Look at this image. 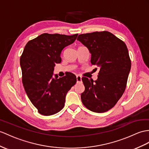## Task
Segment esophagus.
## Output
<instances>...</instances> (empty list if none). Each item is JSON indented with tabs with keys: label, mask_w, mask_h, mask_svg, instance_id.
Here are the masks:
<instances>
[{
	"label": "esophagus",
	"mask_w": 149,
	"mask_h": 149,
	"mask_svg": "<svg viewBox=\"0 0 149 149\" xmlns=\"http://www.w3.org/2000/svg\"><path fill=\"white\" fill-rule=\"evenodd\" d=\"M77 83L81 82V77H80V76H79V75L77 76Z\"/></svg>",
	"instance_id": "esophagus-1"
}]
</instances>
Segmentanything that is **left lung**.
<instances>
[{
  "label": "left lung",
  "mask_w": 149,
  "mask_h": 149,
  "mask_svg": "<svg viewBox=\"0 0 149 149\" xmlns=\"http://www.w3.org/2000/svg\"><path fill=\"white\" fill-rule=\"evenodd\" d=\"M77 40L89 50L92 64L99 68L97 80L81 79L85 88L81 94L82 103L93 112H106L125 90L131 69L128 49L124 42L107 31L81 34Z\"/></svg>",
  "instance_id": "8db88e82"
}]
</instances>
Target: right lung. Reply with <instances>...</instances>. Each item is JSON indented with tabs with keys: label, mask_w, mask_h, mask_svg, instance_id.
<instances>
[{
	"label": "right lung",
	"mask_w": 149,
	"mask_h": 149,
	"mask_svg": "<svg viewBox=\"0 0 149 149\" xmlns=\"http://www.w3.org/2000/svg\"><path fill=\"white\" fill-rule=\"evenodd\" d=\"M78 34L65 35L43 33L25 45L20 57L24 88L33 105L43 116L57 113L64 106L68 92L77 83L69 72L53 77L56 64L61 62L63 49L73 43Z\"/></svg>",
	"instance_id": "obj_1"
}]
</instances>
